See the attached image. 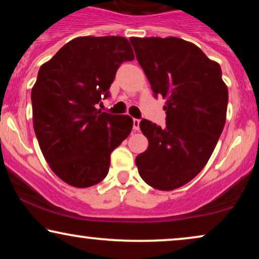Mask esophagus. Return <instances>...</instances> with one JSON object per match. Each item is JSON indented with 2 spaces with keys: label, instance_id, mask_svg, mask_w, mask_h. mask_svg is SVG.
<instances>
[{
  "label": "esophagus",
  "instance_id": "34e87169",
  "mask_svg": "<svg viewBox=\"0 0 259 259\" xmlns=\"http://www.w3.org/2000/svg\"><path fill=\"white\" fill-rule=\"evenodd\" d=\"M139 125H140V120L133 119V130L134 131H139Z\"/></svg>",
  "mask_w": 259,
  "mask_h": 259
}]
</instances>
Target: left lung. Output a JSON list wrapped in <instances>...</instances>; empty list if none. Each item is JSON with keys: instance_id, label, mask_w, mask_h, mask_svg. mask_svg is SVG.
<instances>
[{"instance_id": "obj_1", "label": "left lung", "mask_w": 259, "mask_h": 259, "mask_svg": "<svg viewBox=\"0 0 259 259\" xmlns=\"http://www.w3.org/2000/svg\"><path fill=\"white\" fill-rule=\"evenodd\" d=\"M155 97L166 99V127L146 119L148 147L136 158L143 180L171 191L192 180L210 159L224 128L229 92L221 66L178 37H131Z\"/></svg>"}]
</instances>
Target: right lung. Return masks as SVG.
Instances as JSON below:
<instances>
[{
  "label": "right lung",
  "instance_id": "right-lung-1",
  "mask_svg": "<svg viewBox=\"0 0 259 259\" xmlns=\"http://www.w3.org/2000/svg\"><path fill=\"white\" fill-rule=\"evenodd\" d=\"M134 60L121 36H81L38 70L31 90L33 125L52 171L70 186H93L107 176L111 153L133 127L128 115L101 112L119 66Z\"/></svg>",
  "mask_w": 259,
  "mask_h": 259
}]
</instances>
